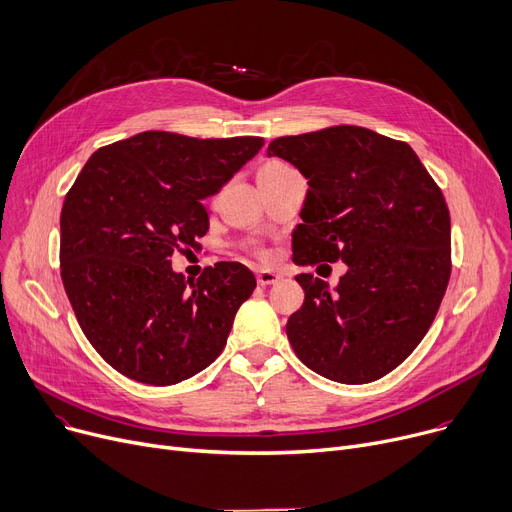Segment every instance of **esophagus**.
I'll return each instance as SVG.
<instances>
[{
    "instance_id": "obj_1",
    "label": "esophagus",
    "mask_w": 512,
    "mask_h": 512,
    "mask_svg": "<svg viewBox=\"0 0 512 512\" xmlns=\"http://www.w3.org/2000/svg\"><path fill=\"white\" fill-rule=\"evenodd\" d=\"M256 279H258V285L266 287V285H275L281 279V275L275 273V270H270V268H260L256 273Z\"/></svg>"
}]
</instances>
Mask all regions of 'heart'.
Listing matches in <instances>:
<instances>
[{"instance_id":"heart-1","label":"heart","mask_w":512,"mask_h":512,"mask_svg":"<svg viewBox=\"0 0 512 512\" xmlns=\"http://www.w3.org/2000/svg\"><path fill=\"white\" fill-rule=\"evenodd\" d=\"M264 167H270V169H285L287 165H285V163H279V161H270V163H266Z\"/></svg>"}]
</instances>
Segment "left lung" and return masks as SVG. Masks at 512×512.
<instances>
[{"mask_svg": "<svg viewBox=\"0 0 512 512\" xmlns=\"http://www.w3.org/2000/svg\"><path fill=\"white\" fill-rule=\"evenodd\" d=\"M308 179L293 262H345L335 291L297 275L304 306L287 339L316 374L366 384L395 370L432 326L450 279V215L442 190L407 142L368 128L333 126L275 138Z\"/></svg>", "mask_w": 512, "mask_h": 512, "instance_id": "1", "label": "left lung"}]
</instances>
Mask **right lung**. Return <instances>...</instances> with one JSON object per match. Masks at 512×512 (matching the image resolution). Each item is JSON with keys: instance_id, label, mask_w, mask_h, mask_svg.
<instances>
[{"instance_id": "1", "label": "right lung", "mask_w": 512, "mask_h": 512, "mask_svg": "<svg viewBox=\"0 0 512 512\" xmlns=\"http://www.w3.org/2000/svg\"><path fill=\"white\" fill-rule=\"evenodd\" d=\"M262 144L150 130L99 148L78 173L59 219L62 281L82 333L119 374L169 386L223 351L252 270L217 262L194 281L173 273L171 256L200 248L202 200Z\"/></svg>"}]
</instances>
